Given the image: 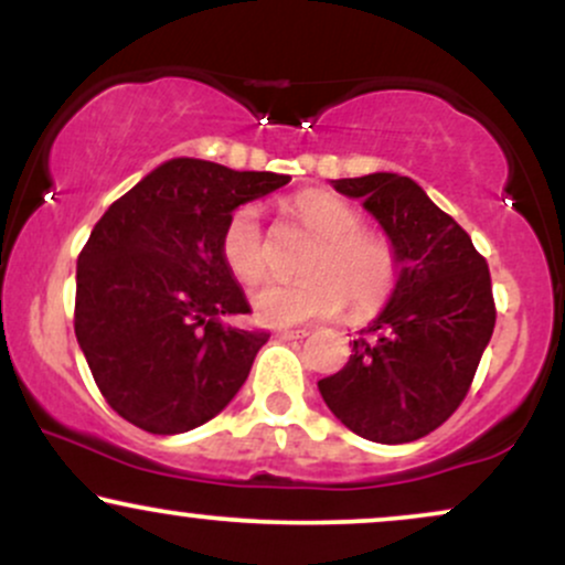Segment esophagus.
<instances>
[{
  "mask_svg": "<svg viewBox=\"0 0 565 565\" xmlns=\"http://www.w3.org/2000/svg\"><path fill=\"white\" fill-rule=\"evenodd\" d=\"M308 334V329H278L276 337L278 340H302Z\"/></svg>",
  "mask_w": 565,
  "mask_h": 565,
  "instance_id": "1",
  "label": "esophagus"
}]
</instances>
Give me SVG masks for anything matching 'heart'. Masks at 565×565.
Segmentation results:
<instances>
[{
  "mask_svg": "<svg viewBox=\"0 0 565 565\" xmlns=\"http://www.w3.org/2000/svg\"><path fill=\"white\" fill-rule=\"evenodd\" d=\"M287 206L316 244L305 257L300 281H265L252 291L255 319L268 327H289L329 319L345 302L359 319L377 313L401 278V260L391 238L364 228L361 212L329 191H302ZM220 257L242 284H255L265 276L268 249L260 215L252 204L236 206L225 220Z\"/></svg>",
  "mask_w": 565,
  "mask_h": 565,
  "instance_id": "1",
  "label": "heart"
}]
</instances>
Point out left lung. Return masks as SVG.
Returning <instances> with one entry per match:
<instances>
[{
	"mask_svg": "<svg viewBox=\"0 0 565 565\" xmlns=\"http://www.w3.org/2000/svg\"><path fill=\"white\" fill-rule=\"evenodd\" d=\"M332 185L364 199L398 252L401 278L319 391L355 436L408 444L444 425L470 391L497 321L489 265L412 178L374 172Z\"/></svg>",
	"mask_w": 565,
	"mask_h": 565,
	"instance_id": "8db88e82",
	"label": "left lung"
}]
</instances>
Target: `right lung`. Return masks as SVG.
I'll list each match as a JSON object with an SVG mask.
<instances>
[{"mask_svg": "<svg viewBox=\"0 0 565 565\" xmlns=\"http://www.w3.org/2000/svg\"><path fill=\"white\" fill-rule=\"evenodd\" d=\"M287 174L172 159L116 199L76 265L74 332L97 391L119 417L157 436L210 423L249 377L263 329L220 257L238 204L287 185Z\"/></svg>", "mask_w": 565, "mask_h": 565, "instance_id": "obj_1", "label": "right lung"}]
</instances>
